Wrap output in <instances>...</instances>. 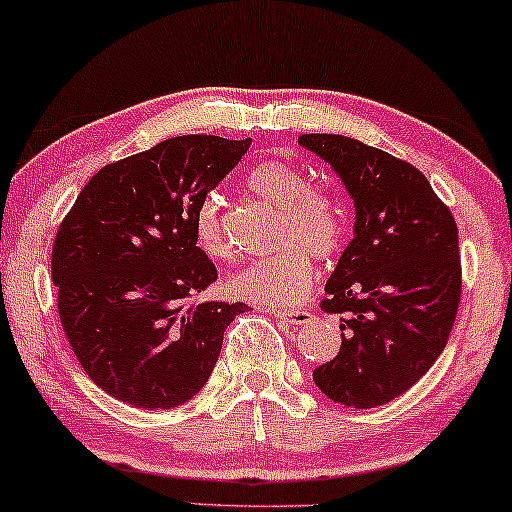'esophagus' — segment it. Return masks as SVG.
Segmentation results:
<instances>
[{"label": "esophagus", "instance_id": "obj_1", "mask_svg": "<svg viewBox=\"0 0 512 512\" xmlns=\"http://www.w3.org/2000/svg\"><path fill=\"white\" fill-rule=\"evenodd\" d=\"M272 317L277 319H284L289 321L293 326H303V324H310L312 321V312L310 310H270Z\"/></svg>", "mask_w": 512, "mask_h": 512}]
</instances>
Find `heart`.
<instances>
[{
  "label": "heart",
  "instance_id": "b5f03b06",
  "mask_svg": "<svg viewBox=\"0 0 512 512\" xmlns=\"http://www.w3.org/2000/svg\"><path fill=\"white\" fill-rule=\"evenodd\" d=\"M244 184L251 195L277 209L275 244L282 247L230 277L228 289L235 298L258 305L296 303L312 284V256L328 261L340 251L347 228L345 207L338 195L310 186L305 174L284 160L258 163ZM193 235L212 261L233 256L214 195H207L195 209Z\"/></svg>",
  "mask_w": 512,
  "mask_h": 512
}]
</instances>
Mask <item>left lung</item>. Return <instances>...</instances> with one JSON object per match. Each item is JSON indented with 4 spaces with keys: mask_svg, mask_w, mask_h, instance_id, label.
<instances>
[{
    "mask_svg": "<svg viewBox=\"0 0 512 512\" xmlns=\"http://www.w3.org/2000/svg\"><path fill=\"white\" fill-rule=\"evenodd\" d=\"M354 198V240L326 282L342 345L314 384L345 408L408 391L445 349L461 296L459 230L415 165L345 135H300Z\"/></svg>",
    "mask_w": 512,
    "mask_h": 512,
    "instance_id": "left-lung-1",
    "label": "left lung"
}]
</instances>
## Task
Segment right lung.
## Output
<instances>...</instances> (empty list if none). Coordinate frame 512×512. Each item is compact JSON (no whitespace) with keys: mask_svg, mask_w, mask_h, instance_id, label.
<instances>
[{"mask_svg":"<svg viewBox=\"0 0 512 512\" xmlns=\"http://www.w3.org/2000/svg\"><path fill=\"white\" fill-rule=\"evenodd\" d=\"M251 139L184 135L104 165L53 242L62 331L109 396L146 410L191 401L212 375L244 303H198L216 268L193 235L195 209Z\"/></svg>","mask_w":512,"mask_h":512,"instance_id":"1","label":"right lung"}]
</instances>
